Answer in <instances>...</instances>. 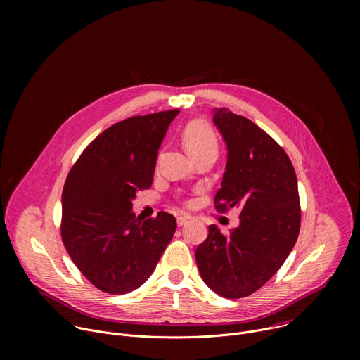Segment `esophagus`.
Instances as JSON below:
<instances>
[{"instance_id": "1", "label": "esophagus", "mask_w": 360, "mask_h": 360, "mask_svg": "<svg viewBox=\"0 0 360 360\" xmlns=\"http://www.w3.org/2000/svg\"><path fill=\"white\" fill-rule=\"evenodd\" d=\"M188 221H189V217H178V218H176L178 226H184Z\"/></svg>"}]
</instances>
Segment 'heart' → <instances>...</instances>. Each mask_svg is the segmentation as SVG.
Wrapping results in <instances>:
<instances>
[{
    "label": "heart",
    "instance_id": "obj_1",
    "mask_svg": "<svg viewBox=\"0 0 360 360\" xmlns=\"http://www.w3.org/2000/svg\"><path fill=\"white\" fill-rule=\"evenodd\" d=\"M182 139L195 158L205 152H218V138L212 127L202 120H193L184 128Z\"/></svg>",
    "mask_w": 360,
    "mask_h": 360
}]
</instances>
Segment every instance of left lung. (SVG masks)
I'll use <instances>...</instances> for the list:
<instances>
[{
	"mask_svg": "<svg viewBox=\"0 0 360 360\" xmlns=\"http://www.w3.org/2000/svg\"><path fill=\"white\" fill-rule=\"evenodd\" d=\"M228 146L218 212L240 210L229 235L217 225L195 252L199 274L215 293L239 299L262 288L283 265L299 235L300 202L293 165L283 148L250 120L215 110Z\"/></svg>",
	"mask_w": 360,
	"mask_h": 360,
	"instance_id": "8db88e82",
	"label": "left lung"
}]
</instances>
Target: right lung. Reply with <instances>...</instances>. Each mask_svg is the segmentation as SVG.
Segmentation results:
<instances>
[{
  "label": "right lung",
  "instance_id": "add662e5",
  "mask_svg": "<svg viewBox=\"0 0 360 360\" xmlns=\"http://www.w3.org/2000/svg\"><path fill=\"white\" fill-rule=\"evenodd\" d=\"M179 110L127 118L99 134L68 172L63 191L61 238L72 262L99 290L139 288L171 242L168 212L141 221L136 191L152 185L161 142Z\"/></svg>",
  "mask_w": 360,
  "mask_h": 360
}]
</instances>
